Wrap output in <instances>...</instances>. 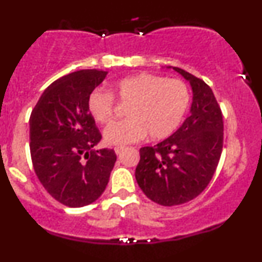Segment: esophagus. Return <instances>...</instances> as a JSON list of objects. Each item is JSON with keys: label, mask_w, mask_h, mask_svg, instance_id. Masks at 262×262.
<instances>
[{"label": "esophagus", "mask_w": 262, "mask_h": 262, "mask_svg": "<svg viewBox=\"0 0 262 262\" xmlns=\"http://www.w3.org/2000/svg\"><path fill=\"white\" fill-rule=\"evenodd\" d=\"M123 149H124L123 146H116V148H114V152H116L117 155L121 154V152L123 151Z\"/></svg>", "instance_id": "1"}]
</instances>
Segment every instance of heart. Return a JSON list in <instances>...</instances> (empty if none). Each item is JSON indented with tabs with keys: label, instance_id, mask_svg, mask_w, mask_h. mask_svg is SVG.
<instances>
[{
	"label": "heart",
	"instance_id": "b5f03b06",
	"mask_svg": "<svg viewBox=\"0 0 262 262\" xmlns=\"http://www.w3.org/2000/svg\"><path fill=\"white\" fill-rule=\"evenodd\" d=\"M113 95L129 103L128 118L113 122L104 129L103 137L111 145H125L143 139L170 137L181 124L189 104L188 87L181 80L140 73L123 77L112 85ZM90 116L100 124L112 118L113 96L101 89L90 93L87 100Z\"/></svg>",
	"mask_w": 262,
	"mask_h": 262
}]
</instances>
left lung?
Masks as SVG:
<instances>
[{
	"mask_svg": "<svg viewBox=\"0 0 262 262\" xmlns=\"http://www.w3.org/2000/svg\"><path fill=\"white\" fill-rule=\"evenodd\" d=\"M167 69L189 82V116L169 138L140 149L135 179L146 197L171 207L196 198L212 180L223 148V116L204 81L180 68Z\"/></svg>",
	"mask_w": 262,
	"mask_h": 262,
	"instance_id": "1",
	"label": "left lung"
}]
</instances>
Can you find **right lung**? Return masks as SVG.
<instances>
[{
    "label": "right lung",
    "instance_id": "add662e5",
    "mask_svg": "<svg viewBox=\"0 0 262 262\" xmlns=\"http://www.w3.org/2000/svg\"><path fill=\"white\" fill-rule=\"evenodd\" d=\"M107 71L80 70L60 77L39 98L29 118L33 167L48 193L73 208L95 202L110 180L116 152L95 149L102 135L87 110Z\"/></svg>",
    "mask_w": 262,
    "mask_h": 262
}]
</instances>
